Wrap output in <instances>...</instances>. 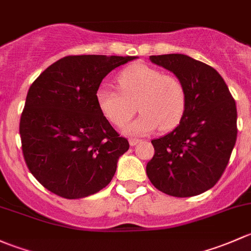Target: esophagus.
I'll return each instance as SVG.
<instances>
[{
    "mask_svg": "<svg viewBox=\"0 0 251 251\" xmlns=\"http://www.w3.org/2000/svg\"><path fill=\"white\" fill-rule=\"evenodd\" d=\"M140 141H141L140 139H134V138L129 139V144H130V146H135V145H138Z\"/></svg>",
    "mask_w": 251,
    "mask_h": 251,
    "instance_id": "esophagus-1",
    "label": "esophagus"
}]
</instances>
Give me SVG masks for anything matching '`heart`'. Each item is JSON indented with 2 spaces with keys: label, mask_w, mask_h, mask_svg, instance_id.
Wrapping results in <instances>:
<instances>
[{
  "label": "heart",
  "mask_w": 251,
  "mask_h": 251,
  "mask_svg": "<svg viewBox=\"0 0 251 251\" xmlns=\"http://www.w3.org/2000/svg\"><path fill=\"white\" fill-rule=\"evenodd\" d=\"M121 90L102 84L97 90V102L102 115L116 126H126L136 112L141 115L125 131L145 135L161 128L172 130L180 123L187 104V92L181 79L162 70L135 64L118 76Z\"/></svg>",
  "instance_id": "heart-1"
}]
</instances>
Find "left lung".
Segmentation results:
<instances>
[{"label":"left lung","instance_id":"8db88e82","mask_svg":"<svg viewBox=\"0 0 251 251\" xmlns=\"http://www.w3.org/2000/svg\"><path fill=\"white\" fill-rule=\"evenodd\" d=\"M185 84L187 104L180 125L152 140L146 165L150 181L173 197H192L213 187L224 174L237 140V107L215 69L183 54L151 55Z\"/></svg>","mask_w":251,"mask_h":251}]
</instances>
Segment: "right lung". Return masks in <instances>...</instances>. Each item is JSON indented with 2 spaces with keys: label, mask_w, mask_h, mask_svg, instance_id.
Segmentation results:
<instances>
[{
  "label": "right lung",
  "mask_w": 251,
  "mask_h": 251,
  "mask_svg": "<svg viewBox=\"0 0 251 251\" xmlns=\"http://www.w3.org/2000/svg\"><path fill=\"white\" fill-rule=\"evenodd\" d=\"M134 59L69 55L31 84L19 125L23 154L31 174L50 192L77 200L111 182L129 143L100 111L97 90L107 74Z\"/></svg>",
  "instance_id": "add662e5"
}]
</instances>
